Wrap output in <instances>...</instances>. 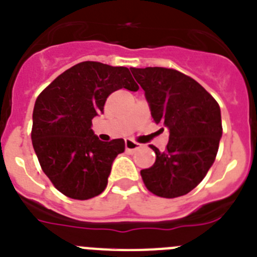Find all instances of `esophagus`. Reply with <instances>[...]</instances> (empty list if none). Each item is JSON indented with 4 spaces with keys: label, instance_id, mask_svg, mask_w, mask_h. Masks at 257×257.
<instances>
[{
    "label": "esophagus",
    "instance_id": "obj_1",
    "mask_svg": "<svg viewBox=\"0 0 257 257\" xmlns=\"http://www.w3.org/2000/svg\"><path fill=\"white\" fill-rule=\"evenodd\" d=\"M140 147H142V145H140L139 143H135L133 142V140H126V142H124V148H126V151L128 152L138 151Z\"/></svg>",
    "mask_w": 257,
    "mask_h": 257
}]
</instances>
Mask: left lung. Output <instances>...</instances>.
I'll use <instances>...</instances> for the list:
<instances>
[{"instance_id": "left-lung-1", "label": "left lung", "mask_w": 257, "mask_h": 257, "mask_svg": "<svg viewBox=\"0 0 257 257\" xmlns=\"http://www.w3.org/2000/svg\"><path fill=\"white\" fill-rule=\"evenodd\" d=\"M130 69L145 91L153 121L170 130L165 151L151 145L156 162L140 171L143 181L158 197L184 196L203 180L216 158L222 134L219 104L196 79L176 69Z\"/></svg>"}]
</instances>
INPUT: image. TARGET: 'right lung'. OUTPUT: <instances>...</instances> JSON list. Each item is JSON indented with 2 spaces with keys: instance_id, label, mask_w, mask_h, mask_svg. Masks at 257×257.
<instances>
[{
  "instance_id": "1",
  "label": "right lung",
  "mask_w": 257,
  "mask_h": 257,
  "mask_svg": "<svg viewBox=\"0 0 257 257\" xmlns=\"http://www.w3.org/2000/svg\"><path fill=\"white\" fill-rule=\"evenodd\" d=\"M119 88L139 90L128 68L82 61L38 95L32 144L42 171L69 198L85 201L103 193L113 161L124 151L123 139L101 142L91 130L92 118Z\"/></svg>"
}]
</instances>
